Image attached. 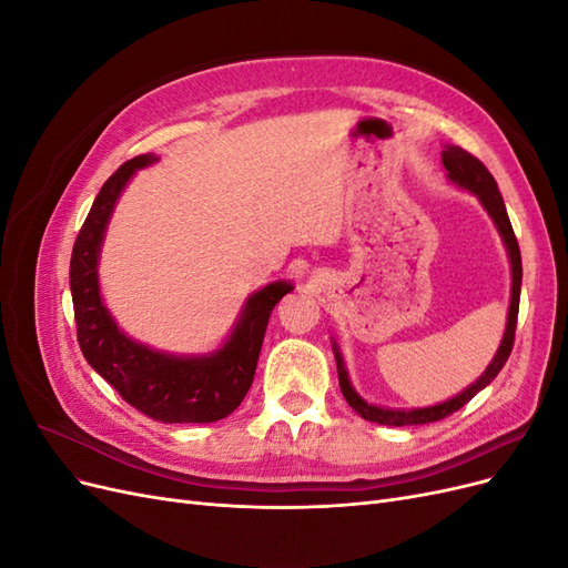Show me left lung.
Masks as SVG:
<instances>
[{"label": "left lung", "mask_w": 568, "mask_h": 568, "mask_svg": "<svg viewBox=\"0 0 568 568\" xmlns=\"http://www.w3.org/2000/svg\"><path fill=\"white\" fill-rule=\"evenodd\" d=\"M440 156H443L445 170H448V175H445V178H448V182L464 189V192L474 194L480 201V205H484V211L490 215L497 232H500V236H503V244L507 248V257H509V265H511V296H509V311H507V326H505V334H503V341H500V348H497L495 357L490 359V365L484 369V374H480L474 384H469L462 393H457L455 398H448V400L428 405V407H409V409L382 407V405L367 403L363 395H359L353 388L346 363H343V355L338 351V343L332 338V348H334V357H336L338 384H341L343 398H346V403L357 412L359 417L367 419V422L384 424V426L432 424V422H438L443 417L453 415V412H457L459 407L467 405L478 390H484L495 379V376L500 374V369L505 367L507 357L511 353V346H514V329H517L519 296H521V253H519L517 236H514V230H511L505 201L500 196V189H497V182L488 173V168L464 149H459L455 144H445L443 151H440Z\"/></svg>", "instance_id": "1"}]
</instances>
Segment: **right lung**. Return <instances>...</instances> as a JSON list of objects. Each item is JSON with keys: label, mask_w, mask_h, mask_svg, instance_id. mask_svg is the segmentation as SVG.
Segmentation results:
<instances>
[{"label": "right lung", "mask_w": 568, "mask_h": 568, "mask_svg": "<svg viewBox=\"0 0 568 568\" xmlns=\"http://www.w3.org/2000/svg\"><path fill=\"white\" fill-rule=\"evenodd\" d=\"M159 161L144 153L120 165L97 194L71 255V294L78 343L97 374L132 407L163 424H209L242 405L253 384L270 315L294 284L270 282L253 291L230 336L211 353L175 355L134 341L120 329L101 296L99 261L120 194L136 170Z\"/></svg>", "instance_id": "add662e5"}]
</instances>
